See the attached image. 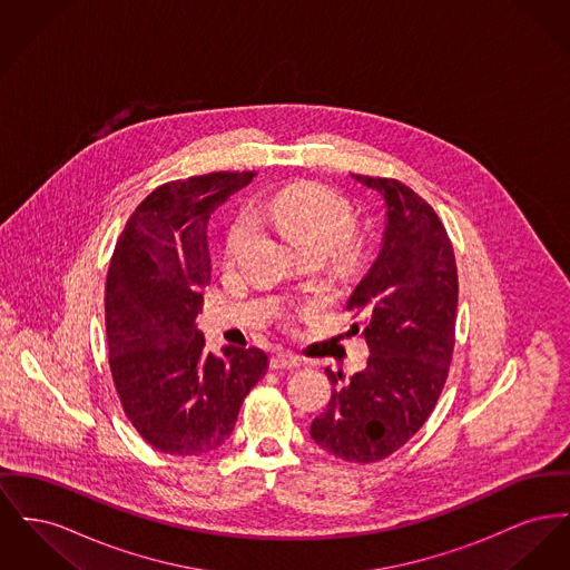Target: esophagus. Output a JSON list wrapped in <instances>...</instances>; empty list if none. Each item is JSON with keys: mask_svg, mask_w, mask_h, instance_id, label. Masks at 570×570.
I'll list each match as a JSON object with an SVG mask.
<instances>
[{"mask_svg": "<svg viewBox=\"0 0 570 570\" xmlns=\"http://www.w3.org/2000/svg\"><path fill=\"white\" fill-rule=\"evenodd\" d=\"M302 362L297 355L293 353H286V351H277L271 355V368L284 370V368H299Z\"/></svg>", "mask_w": 570, "mask_h": 570, "instance_id": "esophagus-1", "label": "esophagus"}]
</instances>
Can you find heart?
Here are the masks:
<instances>
[{"label":"heart","mask_w":570,"mask_h":570,"mask_svg":"<svg viewBox=\"0 0 570 570\" xmlns=\"http://www.w3.org/2000/svg\"><path fill=\"white\" fill-rule=\"evenodd\" d=\"M256 219L284 236L297 252L330 256L346 247L353 230L348 204L318 185H297L256 210ZM252 235V222L238 219L228 235V254L235 256Z\"/></svg>","instance_id":"obj_1"}]
</instances>
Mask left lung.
Here are the masks:
<instances>
[{"label":"left lung","instance_id":"left-lung-1","mask_svg":"<svg viewBox=\"0 0 570 570\" xmlns=\"http://www.w3.org/2000/svg\"><path fill=\"white\" fill-rule=\"evenodd\" d=\"M385 208L381 249L353 288L351 327L368 344V366L334 383L309 436L337 459L374 463L402 448L429 420L454 348L459 275L454 249L431 204L390 178L351 174Z\"/></svg>","mask_w":570,"mask_h":570}]
</instances>
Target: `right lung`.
<instances>
[{
    "mask_svg": "<svg viewBox=\"0 0 570 570\" xmlns=\"http://www.w3.org/2000/svg\"><path fill=\"white\" fill-rule=\"evenodd\" d=\"M252 171H217L157 187L116 243L105 286L109 368L127 417L174 456L217 450L265 376V351L204 348L198 312L210 282L208 219Z\"/></svg>",
    "mask_w": 570,
    "mask_h": 570,
    "instance_id": "1",
    "label": "right lung"
}]
</instances>
